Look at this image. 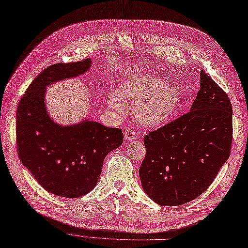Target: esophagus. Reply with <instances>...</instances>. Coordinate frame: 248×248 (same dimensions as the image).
Instances as JSON below:
<instances>
[{"label":"esophagus","mask_w":248,"mask_h":248,"mask_svg":"<svg viewBox=\"0 0 248 248\" xmlns=\"http://www.w3.org/2000/svg\"><path fill=\"white\" fill-rule=\"evenodd\" d=\"M136 134L135 132L132 130V129H126L124 131V139L126 141H132V140H135L136 139Z\"/></svg>","instance_id":"1"}]
</instances>
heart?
Instances as JSON below:
<instances>
[{
	"instance_id": "b5f03b06",
	"label": "heart",
	"mask_w": 248,
	"mask_h": 248,
	"mask_svg": "<svg viewBox=\"0 0 248 248\" xmlns=\"http://www.w3.org/2000/svg\"><path fill=\"white\" fill-rule=\"evenodd\" d=\"M182 94L171 81L161 82L157 77L143 76L124 81L117 93L109 96L108 105L117 113L124 112V103L134 105V115L145 127L168 124L180 105Z\"/></svg>"
}]
</instances>
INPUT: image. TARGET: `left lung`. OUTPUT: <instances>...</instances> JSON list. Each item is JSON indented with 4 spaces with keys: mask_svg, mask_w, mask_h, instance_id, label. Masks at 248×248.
<instances>
[{
    "mask_svg": "<svg viewBox=\"0 0 248 248\" xmlns=\"http://www.w3.org/2000/svg\"><path fill=\"white\" fill-rule=\"evenodd\" d=\"M232 139L230 99L201 70L190 111L144 137L146 155L139 173L145 193L164 206L195 199L230 156Z\"/></svg>",
    "mask_w": 248,
    "mask_h": 248,
    "instance_id": "obj_1",
    "label": "left lung"
}]
</instances>
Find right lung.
Listing matches in <instances>:
<instances>
[{
  "instance_id": "1",
  "label": "right lung",
  "mask_w": 248,
  "mask_h": 248,
  "mask_svg": "<svg viewBox=\"0 0 248 248\" xmlns=\"http://www.w3.org/2000/svg\"><path fill=\"white\" fill-rule=\"evenodd\" d=\"M91 64V59H86L46 68L27 88L17 107L18 156L46 191L61 197L78 198L93 190L105 156L124 141L118 127L88 119L63 126L47 112L46 87L84 75Z\"/></svg>"
}]
</instances>
